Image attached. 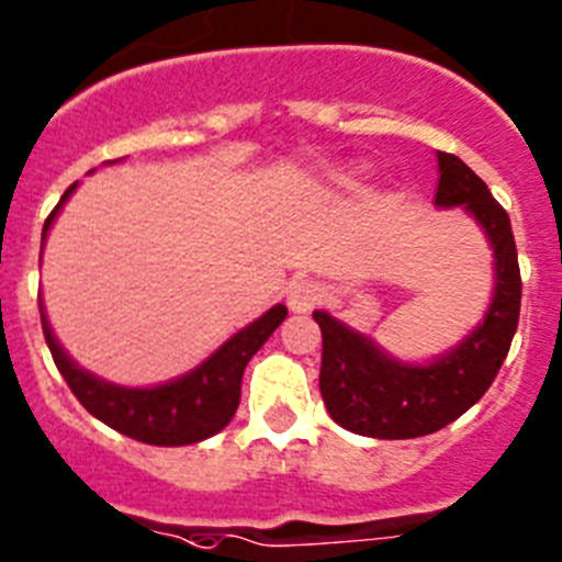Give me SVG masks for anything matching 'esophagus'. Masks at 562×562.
<instances>
[{"label": "esophagus", "mask_w": 562, "mask_h": 562, "mask_svg": "<svg viewBox=\"0 0 562 562\" xmlns=\"http://www.w3.org/2000/svg\"><path fill=\"white\" fill-rule=\"evenodd\" d=\"M322 302V288L314 280H294L288 285V308L294 314H308Z\"/></svg>", "instance_id": "obj_1"}]
</instances>
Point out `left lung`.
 Here are the masks:
<instances>
[{
    "mask_svg": "<svg viewBox=\"0 0 562 562\" xmlns=\"http://www.w3.org/2000/svg\"><path fill=\"white\" fill-rule=\"evenodd\" d=\"M436 206H461L490 237L495 254V294L484 322L436 362L409 364L384 353L373 339L325 311L319 393L330 418L356 436L418 438L463 416L495 382L520 316V266L506 209L486 183L450 153H438Z\"/></svg>",
    "mask_w": 562,
    "mask_h": 562,
    "instance_id": "8db88e82",
    "label": "left lung"
}]
</instances>
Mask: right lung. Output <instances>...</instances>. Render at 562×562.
Returning <instances> with one entry per match:
<instances>
[{"label":"right lung","instance_id":"add662e5","mask_svg":"<svg viewBox=\"0 0 562 562\" xmlns=\"http://www.w3.org/2000/svg\"><path fill=\"white\" fill-rule=\"evenodd\" d=\"M72 183L58 206L42 228V240L47 237V228L56 221L58 209L70 198ZM38 314H42V330H45L47 348L53 353L58 373L65 375L67 387L72 396L81 402V407L104 422L106 427L119 429L121 436H130L135 441L155 443V447H183V443H198L203 438L221 432L240 404L243 370L248 359L266 345V339L280 328V322L288 316L285 305H274L271 311L254 319L243 330L226 339L221 348L209 356L206 362L189 370L187 375L172 379V382L158 384V387H121L110 384L99 375L87 373L78 368L70 356L61 350L47 322L45 305L38 300Z\"/></svg>","mask_w":562,"mask_h":562}]
</instances>
